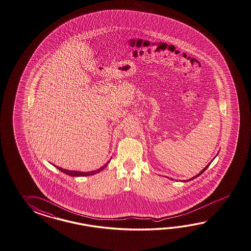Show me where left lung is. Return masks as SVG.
<instances>
[{
	"mask_svg": "<svg viewBox=\"0 0 251 251\" xmlns=\"http://www.w3.org/2000/svg\"><path fill=\"white\" fill-rule=\"evenodd\" d=\"M208 166H209V164H208V165L206 166V167H205V168H204V169H203V170H202V171H201V172H200V173H199L198 175H196L195 177H191V178H190V179H188V180H184V181H185V182H186V181L188 182V181H190V180H191V179H193V178H196V177H199L200 175H201L202 173H203L204 171H206V170L208 169Z\"/></svg>",
	"mask_w": 251,
	"mask_h": 251,
	"instance_id": "obj_1",
	"label": "left lung"
}]
</instances>
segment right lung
I'll use <instances>...</instances> for the list:
<instances>
[{
    "label": "right lung",
    "mask_w": 251,
    "mask_h": 251,
    "mask_svg": "<svg viewBox=\"0 0 251 251\" xmlns=\"http://www.w3.org/2000/svg\"><path fill=\"white\" fill-rule=\"evenodd\" d=\"M108 163L109 162H107L105 165L102 166L101 168H100L98 170H96V171H89V172H80V171H68V170H64V169H61L60 167H58V166H55L56 168L59 170V171H61V172H63V173H65V174H67L69 176H72V177H84V176H91V175H93V174H95V173H98L100 171H102L104 168L106 167V166L108 165Z\"/></svg>",
    "instance_id": "1"
}]
</instances>
